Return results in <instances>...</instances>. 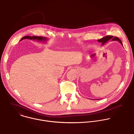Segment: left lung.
I'll use <instances>...</instances> for the list:
<instances>
[{
  "label": "left lung",
  "mask_w": 134,
  "mask_h": 134,
  "mask_svg": "<svg viewBox=\"0 0 134 134\" xmlns=\"http://www.w3.org/2000/svg\"><path fill=\"white\" fill-rule=\"evenodd\" d=\"M112 39V41H118V42H119L121 45L123 46V44H122V41L117 37H114L113 36H110V35H108V36H106L101 39H99V40H98V41L100 43H102V45H104L105 43H106L108 41H109L110 40H111ZM98 100V99H97ZM99 100V99H98Z\"/></svg>",
  "instance_id": "8db88e82"
}]
</instances>
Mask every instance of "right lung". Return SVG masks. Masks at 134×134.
Masks as SVG:
<instances>
[{"label":"right lung","instance_id":"obj_1","mask_svg":"<svg viewBox=\"0 0 134 134\" xmlns=\"http://www.w3.org/2000/svg\"><path fill=\"white\" fill-rule=\"evenodd\" d=\"M24 39H29V40H36L37 41H40V42H45L48 39L46 37H43L42 36H24L23 37H22L21 39V41Z\"/></svg>","mask_w":134,"mask_h":134}]
</instances>
